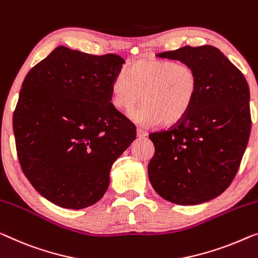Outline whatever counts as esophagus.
Segmentation results:
<instances>
[{
	"instance_id": "esophagus-1",
	"label": "esophagus",
	"mask_w": 258,
	"mask_h": 258,
	"mask_svg": "<svg viewBox=\"0 0 258 258\" xmlns=\"http://www.w3.org/2000/svg\"><path fill=\"white\" fill-rule=\"evenodd\" d=\"M147 136H148V133L146 132V131L141 130V128H138L137 130V137L138 138H145V137H147Z\"/></svg>"
}]
</instances>
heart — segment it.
Returning a JSON list of instances; mask_svg holds the SVG:
<instances>
[{"label":"heart","mask_w":258,"mask_h":258,"mask_svg":"<svg viewBox=\"0 0 258 258\" xmlns=\"http://www.w3.org/2000/svg\"><path fill=\"white\" fill-rule=\"evenodd\" d=\"M198 89L197 75L185 64L170 60L142 59L133 62L126 73H119L110 86V101L117 110L140 109L130 118L144 126L177 125L194 105Z\"/></svg>","instance_id":"b5f03b06"}]
</instances>
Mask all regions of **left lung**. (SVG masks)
Masks as SVG:
<instances>
[{
  "label": "left lung",
  "mask_w": 258,
  "mask_h": 258,
  "mask_svg": "<svg viewBox=\"0 0 258 258\" xmlns=\"http://www.w3.org/2000/svg\"><path fill=\"white\" fill-rule=\"evenodd\" d=\"M157 56L194 69L198 89L177 126L149 134L155 147L149 182L168 202L198 205L220 196L235 177L250 136V91L243 74L213 46H184Z\"/></svg>",
  "instance_id": "8db88e82"
}]
</instances>
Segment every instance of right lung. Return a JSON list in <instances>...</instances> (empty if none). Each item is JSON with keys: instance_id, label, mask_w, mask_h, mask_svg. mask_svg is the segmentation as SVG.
Wrapping results in <instances>:
<instances>
[{"instance_id": "add662e5", "label": "right lung", "mask_w": 258, "mask_h": 258, "mask_svg": "<svg viewBox=\"0 0 258 258\" xmlns=\"http://www.w3.org/2000/svg\"><path fill=\"white\" fill-rule=\"evenodd\" d=\"M124 62L59 46L23 81L13 118L18 160L34 189L57 206L97 203L114 161L136 139V126L110 103Z\"/></svg>"}]
</instances>
